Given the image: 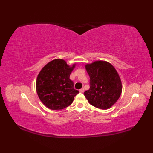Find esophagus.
Instances as JSON below:
<instances>
[{
  "instance_id": "obj_1",
  "label": "esophagus",
  "mask_w": 153,
  "mask_h": 153,
  "mask_svg": "<svg viewBox=\"0 0 153 153\" xmlns=\"http://www.w3.org/2000/svg\"><path fill=\"white\" fill-rule=\"evenodd\" d=\"M79 91L80 93H83V92H84V88H82L81 89H79Z\"/></svg>"
}]
</instances>
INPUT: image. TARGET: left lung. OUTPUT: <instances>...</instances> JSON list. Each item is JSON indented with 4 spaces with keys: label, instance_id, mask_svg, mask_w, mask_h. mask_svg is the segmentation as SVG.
<instances>
[{
    "label": "left lung",
    "instance_id": "obj_1",
    "mask_svg": "<svg viewBox=\"0 0 153 153\" xmlns=\"http://www.w3.org/2000/svg\"><path fill=\"white\" fill-rule=\"evenodd\" d=\"M90 77V88L84 93L92 106L106 110L112 107L121 95L122 84L115 68L108 62L96 60L86 64Z\"/></svg>",
    "mask_w": 153,
    "mask_h": 153
}]
</instances>
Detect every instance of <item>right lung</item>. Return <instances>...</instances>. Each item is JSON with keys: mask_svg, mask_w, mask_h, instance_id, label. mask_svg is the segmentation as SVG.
I'll return each instance as SVG.
<instances>
[{"mask_svg": "<svg viewBox=\"0 0 153 153\" xmlns=\"http://www.w3.org/2000/svg\"><path fill=\"white\" fill-rule=\"evenodd\" d=\"M76 63L68 65L66 60L57 58L42 68L36 80V91L41 101L51 110H62L73 102L79 93L74 88L70 74Z\"/></svg>", "mask_w": 153, "mask_h": 153, "instance_id": "obj_1", "label": "right lung"}]
</instances>
